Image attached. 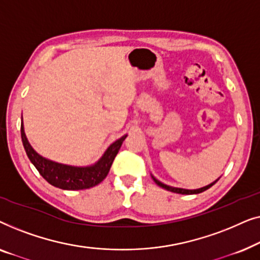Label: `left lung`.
I'll return each instance as SVG.
<instances>
[{
  "instance_id": "1",
  "label": "left lung",
  "mask_w": 260,
  "mask_h": 260,
  "mask_svg": "<svg viewBox=\"0 0 260 260\" xmlns=\"http://www.w3.org/2000/svg\"><path fill=\"white\" fill-rule=\"evenodd\" d=\"M152 177V180L155 181V183L157 184V186H159V187H162V188H165V189H167V190H169V191H173V193H177V194H199V193H202V191H205V190H207L208 188H211L213 184L214 183H216V181H214V182H212V183H209L208 186H205V187H202V188H199V189H183V188H176V187H172V186H167V184H165V183H162L161 181H158V180H156L154 176H151Z\"/></svg>"
}]
</instances>
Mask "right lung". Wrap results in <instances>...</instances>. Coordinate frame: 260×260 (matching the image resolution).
Listing matches in <instances>:
<instances>
[{"instance_id":"1","label":"right lung","mask_w":260,"mask_h":260,"mask_svg":"<svg viewBox=\"0 0 260 260\" xmlns=\"http://www.w3.org/2000/svg\"><path fill=\"white\" fill-rule=\"evenodd\" d=\"M127 135H124L106 149L104 155L98 162L87 167H74L62 165L48 159L38 154L28 142L23 129V122H21V138L26 150V154L30 162L33 163L40 175L51 183L52 186L65 190H80L92 188L101 183L108 176L109 170L111 168L113 159L118 154L122 143Z\"/></svg>"}]
</instances>
